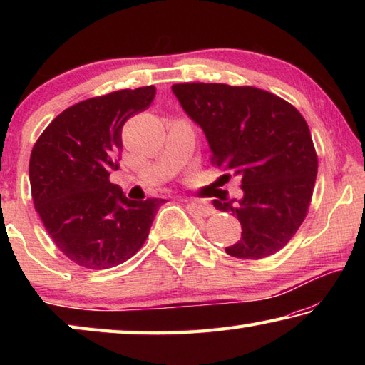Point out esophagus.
Masks as SVG:
<instances>
[{
    "mask_svg": "<svg viewBox=\"0 0 365 365\" xmlns=\"http://www.w3.org/2000/svg\"><path fill=\"white\" fill-rule=\"evenodd\" d=\"M188 205L193 214L200 215V217H209V215H212L215 212L214 207L209 206L205 201H188Z\"/></svg>",
    "mask_w": 365,
    "mask_h": 365,
    "instance_id": "34e87169",
    "label": "esophagus"
}]
</instances>
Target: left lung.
<instances>
[{
  "mask_svg": "<svg viewBox=\"0 0 365 365\" xmlns=\"http://www.w3.org/2000/svg\"><path fill=\"white\" fill-rule=\"evenodd\" d=\"M172 91L206 135L212 163L242 178L243 197L214 200L237 215L242 238L227 255L262 259L280 251L304 220L317 154L298 109L269 91L225 83H177Z\"/></svg>",
  "mask_w": 365,
  "mask_h": 365,
  "instance_id": "obj_1",
  "label": "left lung"
}]
</instances>
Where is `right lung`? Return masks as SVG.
I'll return each mask as SVG.
<instances>
[{"label":"right lung","instance_id":"obj_1","mask_svg":"<svg viewBox=\"0 0 365 365\" xmlns=\"http://www.w3.org/2000/svg\"><path fill=\"white\" fill-rule=\"evenodd\" d=\"M156 95L153 85L90 98L54 119L30 154L36 212L64 255L86 269L119 265L137 252L165 200L132 201L109 182L119 169L122 127Z\"/></svg>","mask_w":365,"mask_h":365}]
</instances>
